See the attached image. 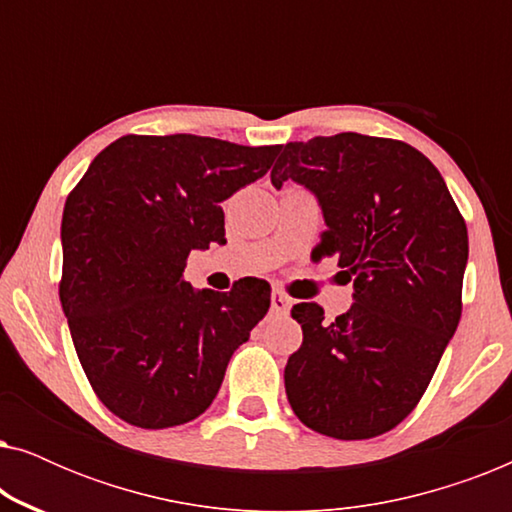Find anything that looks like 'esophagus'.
Listing matches in <instances>:
<instances>
[{
    "mask_svg": "<svg viewBox=\"0 0 512 512\" xmlns=\"http://www.w3.org/2000/svg\"><path fill=\"white\" fill-rule=\"evenodd\" d=\"M289 307H291V298L286 296V293H282V291L272 293V312L286 314L289 312Z\"/></svg>",
    "mask_w": 512,
    "mask_h": 512,
    "instance_id": "obj_1",
    "label": "esophagus"
}]
</instances>
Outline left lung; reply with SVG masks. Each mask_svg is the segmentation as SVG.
Wrapping results in <instances>:
<instances>
[{
	"mask_svg": "<svg viewBox=\"0 0 512 512\" xmlns=\"http://www.w3.org/2000/svg\"><path fill=\"white\" fill-rule=\"evenodd\" d=\"M272 167L317 195L326 230L312 256H338L354 305L333 321L293 305L303 345L284 368L286 396L312 431L382 436L424 396L461 319L466 221L436 165L415 146L340 132L289 142Z\"/></svg>",
	"mask_w": 512,
	"mask_h": 512,
	"instance_id": "left-lung-1",
	"label": "left lung"
}]
</instances>
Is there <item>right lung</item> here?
I'll return each mask as SVG.
<instances>
[{
    "label": "right lung",
    "mask_w": 512,
    "mask_h": 512,
    "mask_svg": "<svg viewBox=\"0 0 512 512\" xmlns=\"http://www.w3.org/2000/svg\"><path fill=\"white\" fill-rule=\"evenodd\" d=\"M279 149L125 135L67 195L60 303L90 387L123 422L170 429L200 417L268 314L263 279L195 291L184 268L193 249L226 242L221 202L261 179Z\"/></svg>",
    "instance_id": "add662e5"
}]
</instances>
